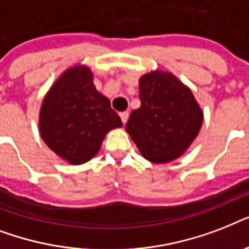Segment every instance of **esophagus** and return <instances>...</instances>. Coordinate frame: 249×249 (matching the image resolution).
Segmentation results:
<instances>
[{
    "mask_svg": "<svg viewBox=\"0 0 249 249\" xmlns=\"http://www.w3.org/2000/svg\"><path fill=\"white\" fill-rule=\"evenodd\" d=\"M120 117H121V121H123V124H126V121H128L129 119V112H121Z\"/></svg>",
    "mask_w": 249,
    "mask_h": 249,
    "instance_id": "obj_1",
    "label": "esophagus"
}]
</instances>
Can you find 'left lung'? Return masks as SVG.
I'll list each match as a JSON object with an SVG mask.
<instances>
[{
    "mask_svg": "<svg viewBox=\"0 0 249 249\" xmlns=\"http://www.w3.org/2000/svg\"><path fill=\"white\" fill-rule=\"evenodd\" d=\"M140 99L125 129L142 156L156 164L179 158L203 124L191 90L169 72L154 71L140 79Z\"/></svg>",
    "mask_w": 249,
    "mask_h": 249,
    "instance_id": "8db88e82",
    "label": "left lung"
}]
</instances>
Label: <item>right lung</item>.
Instances as JSON below:
<instances>
[{
  "label": "right lung",
  "instance_id": "right-lung-1",
  "mask_svg": "<svg viewBox=\"0 0 249 249\" xmlns=\"http://www.w3.org/2000/svg\"><path fill=\"white\" fill-rule=\"evenodd\" d=\"M120 116L107 97L98 93L85 66L68 68L46 94L40 112L41 138L68 163L89 161L106 134L120 128Z\"/></svg>",
  "mask_w": 249,
  "mask_h": 249
}]
</instances>
